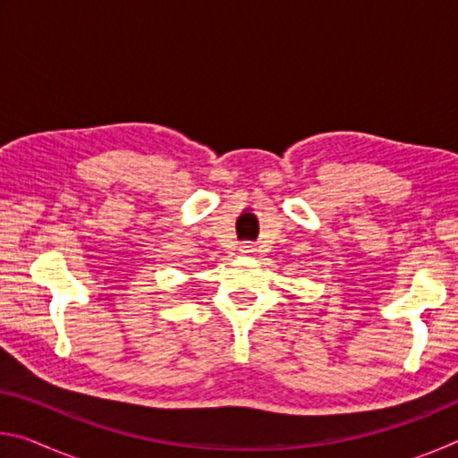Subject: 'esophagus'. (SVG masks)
Wrapping results in <instances>:
<instances>
[{"label": "esophagus", "instance_id": "obj_1", "mask_svg": "<svg viewBox=\"0 0 458 458\" xmlns=\"http://www.w3.org/2000/svg\"><path fill=\"white\" fill-rule=\"evenodd\" d=\"M254 250H257V248H254V244H250V242H244L242 246H240V252L242 254H250Z\"/></svg>", "mask_w": 458, "mask_h": 458}]
</instances>
